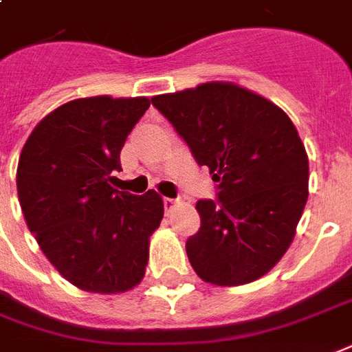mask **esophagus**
Instances as JSON below:
<instances>
[{"label":"esophagus","instance_id":"obj_1","mask_svg":"<svg viewBox=\"0 0 352 352\" xmlns=\"http://www.w3.org/2000/svg\"><path fill=\"white\" fill-rule=\"evenodd\" d=\"M179 199H171V197H164V208L166 212L173 210V206H177Z\"/></svg>","mask_w":352,"mask_h":352}]
</instances>
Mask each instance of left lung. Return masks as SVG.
<instances>
[{
    "label": "left lung",
    "instance_id": "obj_1",
    "mask_svg": "<svg viewBox=\"0 0 352 352\" xmlns=\"http://www.w3.org/2000/svg\"><path fill=\"white\" fill-rule=\"evenodd\" d=\"M151 101L218 182L219 201L195 205L201 227L186 241L194 272L216 286L264 277L288 251L308 199V155L294 122L225 80Z\"/></svg>",
    "mask_w": 352,
    "mask_h": 352
}]
</instances>
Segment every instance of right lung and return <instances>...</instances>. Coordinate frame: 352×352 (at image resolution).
Returning <instances> with one entry per match:
<instances>
[{"label": "right lung", "instance_id": "right-lung-1", "mask_svg": "<svg viewBox=\"0 0 352 352\" xmlns=\"http://www.w3.org/2000/svg\"><path fill=\"white\" fill-rule=\"evenodd\" d=\"M149 98L94 96L42 118L20 153L16 188L42 253L68 283L92 294H123L146 275L149 238L164 201L149 190L112 186L127 134Z\"/></svg>", "mask_w": 352, "mask_h": 352}]
</instances>
